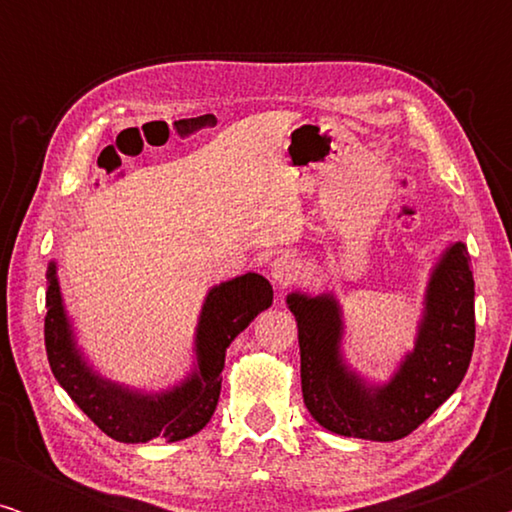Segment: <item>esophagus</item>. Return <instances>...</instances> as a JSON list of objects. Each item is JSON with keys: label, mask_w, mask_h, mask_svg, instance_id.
Returning a JSON list of instances; mask_svg holds the SVG:
<instances>
[{"label": "esophagus", "mask_w": 512, "mask_h": 512, "mask_svg": "<svg viewBox=\"0 0 512 512\" xmlns=\"http://www.w3.org/2000/svg\"><path fill=\"white\" fill-rule=\"evenodd\" d=\"M270 277L279 289H286V286L296 284L300 277V263L296 256L291 254H279L275 256V261L270 263Z\"/></svg>", "instance_id": "esophagus-1"}]
</instances>
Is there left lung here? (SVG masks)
Returning a JSON list of instances; mask_svg holds the SVG:
<instances>
[{
	"instance_id": "1",
	"label": "left lung",
	"mask_w": 512,
	"mask_h": 512,
	"mask_svg": "<svg viewBox=\"0 0 512 512\" xmlns=\"http://www.w3.org/2000/svg\"><path fill=\"white\" fill-rule=\"evenodd\" d=\"M298 321L300 384L310 415L347 438H405L426 422L464 380L475 342V282L464 242L433 265L415 347L389 382L370 384L342 356L345 321L333 293H289Z\"/></svg>"
}]
</instances>
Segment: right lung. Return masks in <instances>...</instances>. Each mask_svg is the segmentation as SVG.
Returning <instances> with one entry per match:
<instances>
[{"instance_id": "obj_1", "label": "right lung", "mask_w": 512, "mask_h": 512, "mask_svg": "<svg viewBox=\"0 0 512 512\" xmlns=\"http://www.w3.org/2000/svg\"><path fill=\"white\" fill-rule=\"evenodd\" d=\"M46 279L44 338L55 380L118 443H149L153 438L177 443L205 429L219 403L226 349L272 305V286L256 272L212 286L195 328L193 370L174 387L151 394L107 380L90 366L76 345L55 261L48 263Z\"/></svg>"}]
</instances>
